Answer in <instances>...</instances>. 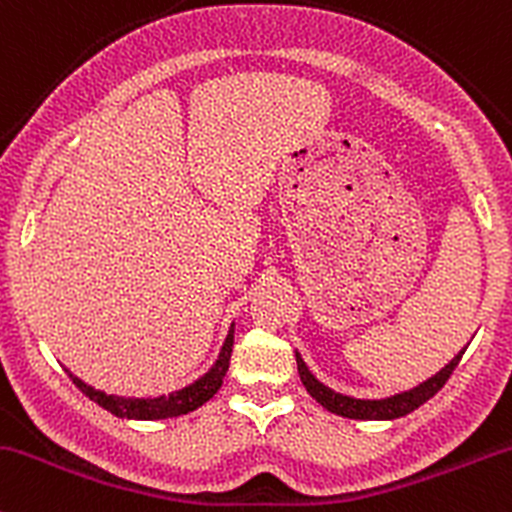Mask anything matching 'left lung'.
Listing matches in <instances>:
<instances>
[{"mask_svg":"<svg viewBox=\"0 0 512 512\" xmlns=\"http://www.w3.org/2000/svg\"><path fill=\"white\" fill-rule=\"evenodd\" d=\"M463 352H466V347L453 357L449 365L441 367L439 372L431 374L429 379H424V382L416 384V387L407 389V392L392 394V397H382V399H357V397H347V394L335 392V389H330L328 384L320 382V379L308 370V365L303 362L300 352H295V362H298V374L303 387L308 389L310 397H313L320 407L328 409V412L345 416V419L392 421V419H399V416L412 414L414 409L421 407V404L429 402V399L434 397L446 382H449L453 370H456V365L461 362Z\"/></svg>","mask_w":512,"mask_h":512,"instance_id":"obj_1","label":"left lung"}]
</instances>
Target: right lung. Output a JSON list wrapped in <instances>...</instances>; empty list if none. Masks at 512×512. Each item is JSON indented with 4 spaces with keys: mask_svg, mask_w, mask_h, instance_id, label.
<instances>
[{
    "mask_svg": "<svg viewBox=\"0 0 512 512\" xmlns=\"http://www.w3.org/2000/svg\"><path fill=\"white\" fill-rule=\"evenodd\" d=\"M231 347H234V323H231L229 335H226L224 345H221L219 357L214 360V365L199 379H194L187 387L175 389L170 394H157V397H120V394H108L100 392V389L91 387L88 382H83L81 377H76L71 370L68 377L73 379L78 389L86 394L91 402H96L98 407H103L105 412H110L118 419H135V421H155V419H172V416H182L199 409L202 404H207L214 394L219 392L221 382H224L226 370H229L231 360Z\"/></svg>",
    "mask_w": 512,
    "mask_h": 512,
    "instance_id": "1",
    "label": "right lung"
}]
</instances>
